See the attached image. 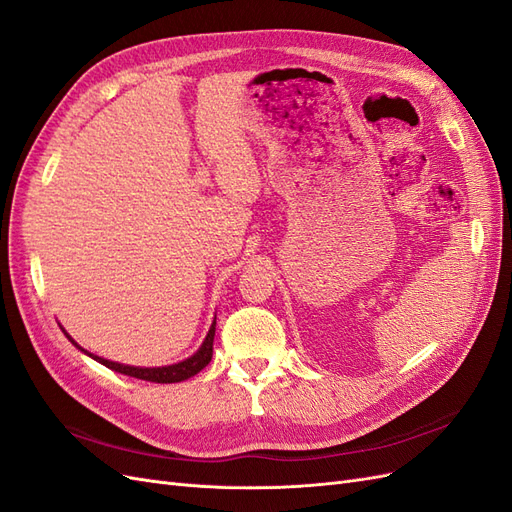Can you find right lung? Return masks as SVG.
I'll list each match as a JSON object with an SVG mask.
<instances>
[{
  "instance_id": "right-lung-1",
  "label": "right lung",
  "mask_w": 512,
  "mask_h": 512,
  "mask_svg": "<svg viewBox=\"0 0 512 512\" xmlns=\"http://www.w3.org/2000/svg\"><path fill=\"white\" fill-rule=\"evenodd\" d=\"M213 335H215V322L211 324V329L205 337L203 346H200V350L194 356H190V359H185L181 363L168 365V367H130V365H121V363L100 359V356H94V354H89V356H94L98 363H102L104 367L113 369V371H119V374H126V376L138 378V380H147V382L170 384V382L188 380V378L196 376L200 369H205L209 365L211 356H213ZM68 339L74 344V339L70 335H68Z\"/></svg>"
}]
</instances>
